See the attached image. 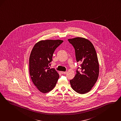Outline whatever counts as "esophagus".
Wrapping results in <instances>:
<instances>
[{
  "label": "esophagus",
  "instance_id": "obj_1",
  "mask_svg": "<svg viewBox=\"0 0 121 121\" xmlns=\"http://www.w3.org/2000/svg\"><path fill=\"white\" fill-rule=\"evenodd\" d=\"M61 73L62 74H66L67 73V72H61Z\"/></svg>",
  "mask_w": 121,
  "mask_h": 121
}]
</instances>
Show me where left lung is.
<instances>
[{"label":"left lung","instance_id":"1","mask_svg":"<svg viewBox=\"0 0 121 121\" xmlns=\"http://www.w3.org/2000/svg\"><path fill=\"white\" fill-rule=\"evenodd\" d=\"M75 51L77 62L80 71L70 81L73 90L78 93L84 94L89 92L97 81L99 74V64L96 52L92 43L87 39L76 37L68 39Z\"/></svg>","mask_w":121,"mask_h":121}]
</instances>
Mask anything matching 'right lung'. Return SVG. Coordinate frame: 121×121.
Masks as SVG:
<instances>
[{
  "label": "right lung",
  "mask_w": 121,
  "mask_h": 121,
  "mask_svg": "<svg viewBox=\"0 0 121 121\" xmlns=\"http://www.w3.org/2000/svg\"><path fill=\"white\" fill-rule=\"evenodd\" d=\"M63 42L62 40H41L34 45L29 58V72L32 81L40 92H49L56 85L59 74L48 68L53 53Z\"/></svg>",
  "instance_id": "obj_1"
}]
</instances>
